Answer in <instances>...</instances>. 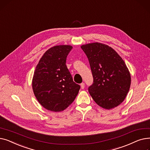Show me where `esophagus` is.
<instances>
[{
    "mask_svg": "<svg viewBox=\"0 0 150 150\" xmlns=\"http://www.w3.org/2000/svg\"><path fill=\"white\" fill-rule=\"evenodd\" d=\"M80 86H81V88L82 89H84V88H85V85H84V83H82L80 84Z\"/></svg>",
    "mask_w": 150,
    "mask_h": 150,
    "instance_id": "esophagus-1",
    "label": "esophagus"
}]
</instances>
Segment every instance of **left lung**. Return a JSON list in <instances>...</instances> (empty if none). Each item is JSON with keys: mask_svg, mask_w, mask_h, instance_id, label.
Returning a JSON list of instances; mask_svg holds the SVG:
<instances>
[{"mask_svg": "<svg viewBox=\"0 0 150 150\" xmlns=\"http://www.w3.org/2000/svg\"><path fill=\"white\" fill-rule=\"evenodd\" d=\"M93 78L89 92L96 103L106 109L120 105L131 86V74L123 59L108 45L92 42L82 45Z\"/></svg>", "mask_w": 150, "mask_h": 150, "instance_id": "left-lung-1", "label": "left lung"}]
</instances>
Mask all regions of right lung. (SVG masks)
Returning a JSON list of instances; mask_svg holds the SVG:
<instances>
[{
    "label": "right lung",
    "instance_id": "obj_1",
    "mask_svg": "<svg viewBox=\"0 0 150 150\" xmlns=\"http://www.w3.org/2000/svg\"><path fill=\"white\" fill-rule=\"evenodd\" d=\"M72 49L70 45L51 47L36 67L32 79L33 93L39 103L49 111H64L72 103L80 89L66 64Z\"/></svg>",
    "mask_w": 150,
    "mask_h": 150
}]
</instances>
